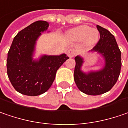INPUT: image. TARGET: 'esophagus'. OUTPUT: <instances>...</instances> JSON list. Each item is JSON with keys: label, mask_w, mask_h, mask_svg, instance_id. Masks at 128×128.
I'll list each match as a JSON object with an SVG mask.
<instances>
[{"label": "esophagus", "mask_w": 128, "mask_h": 128, "mask_svg": "<svg viewBox=\"0 0 128 128\" xmlns=\"http://www.w3.org/2000/svg\"><path fill=\"white\" fill-rule=\"evenodd\" d=\"M75 51L74 50H72V49H70L68 51H67V56L70 57V58H72V57L74 56V55H75Z\"/></svg>", "instance_id": "obj_1"}]
</instances>
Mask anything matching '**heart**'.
Wrapping results in <instances>:
<instances>
[{
  "mask_svg": "<svg viewBox=\"0 0 128 128\" xmlns=\"http://www.w3.org/2000/svg\"><path fill=\"white\" fill-rule=\"evenodd\" d=\"M66 37L73 41L83 40L86 46H93L99 40L100 34L96 29H91L86 25H81L69 30Z\"/></svg>",
  "mask_w": 128,
  "mask_h": 128,
  "instance_id": "heart-1",
  "label": "heart"
}]
</instances>
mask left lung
Listing matches in <instances>:
<instances>
[{
  "label": "left lung",
  "mask_w": 128,
  "mask_h": 128,
  "mask_svg": "<svg viewBox=\"0 0 128 128\" xmlns=\"http://www.w3.org/2000/svg\"><path fill=\"white\" fill-rule=\"evenodd\" d=\"M100 32V40L88 54L96 53L104 60V66L98 70L83 71L86 61L80 55L74 57V80L80 91L87 95L96 96L108 92L115 85L121 70V51L115 38L107 30L96 26Z\"/></svg>",
  "instance_id": "1"
}]
</instances>
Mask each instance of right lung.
Here are the masks:
<instances>
[{"label": "right lung", "instance_id": "add662e5", "mask_svg": "<svg viewBox=\"0 0 128 128\" xmlns=\"http://www.w3.org/2000/svg\"><path fill=\"white\" fill-rule=\"evenodd\" d=\"M49 23L37 21L16 34L8 53L7 74L16 91L34 96L46 92L55 79L58 69L69 58L60 55L42 54L34 58L36 45L42 32L48 30Z\"/></svg>", "mask_w": 128, "mask_h": 128}]
</instances>
